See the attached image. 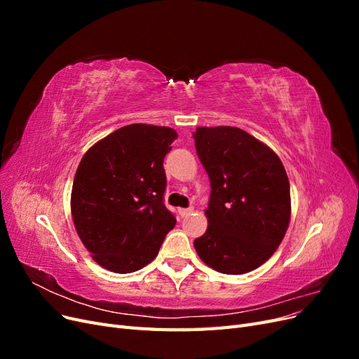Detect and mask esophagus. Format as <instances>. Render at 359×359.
<instances>
[{
  "label": "esophagus",
  "instance_id": "1",
  "mask_svg": "<svg viewBox=\"0 0 359 359\" xmlns=\"http://www.w3.org/2000/svg\"><path fill=\"white\" fill-rule=\"evenodd\" d=\"M178 212H180V215H181V219H184V217L190 215V212H191V208H181Z\"/></svg>",
  "mask_w": 359,
  "mask_h": 359
}]
</instances>
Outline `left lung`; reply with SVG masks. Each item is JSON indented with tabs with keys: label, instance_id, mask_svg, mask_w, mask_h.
Wrapping results in <instances>:
<instances>
[{
	"label": "left lung",
	"instance_id": "8db88e82",
	"mask_svg": "<svg viewBox=\"0 0 359 359\" xmlns=\"http://www.w3.org/2000/svg\"><path fill=\"white\" fill-rule=\"evenodd\" d=\"M196 153L211 182L206 232L194 240L203 262L245 274L274 255L290 220V186L278 156L238 127H198Z\"/></svg>",
	"mask_w": 359,
	"mask_h": 359
}]
</instances>
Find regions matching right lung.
I'll return each mask as SVG.
<instances>
[{"label": "right lung", "mask_w": 359, "mask_h": 359, "mask_svg": "<svg viewBox=\"0 0 359 359\" xmlns=\"http://www.w3.org/2000/svg\"><path fill=\"white\" fill-rule=\"evenodd\" d=\"M177 136L170 127L124 126L94 144L79 163L73 223L91 257L112 273L148 265L177 223L163 203V160Z\"/></svg>", "instance_id": "right-lung-1"}]
</instances>
